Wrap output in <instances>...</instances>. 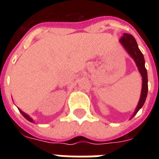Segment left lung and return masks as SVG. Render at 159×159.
<instances>
[{"mask_svg":"<svg viewBox=\"0 0 159 159\" xmlns=\"http://www.w3.org/2000/svg\"><path fill=\"white\" fill-rule=\"evenodd\" d=\"M120 42L123 45L124 48H125V50L128 52L129 54L130 55L134 60V62L138 67L139 71L142 76V80H143L140 98H139L138 106L135 109V111L134 112L133 116L131 117V118H133L145 102L147 94H148V75H147V70L144 66L145 61H144L143 55L139 50L137 42H136L135 39L133 37V35H131L129 34H124L123 36L120 39Z\"/></svg>","mask_w":159,"mask_h":159,"instance_id":"left-lung-1","label":"left lung"}]
</instances>
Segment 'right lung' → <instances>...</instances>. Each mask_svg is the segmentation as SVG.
<instances>
[{"mask_svg":"<svg viewBox=\"0 0 159 159\" xmlns=\"http://www.w3.org/2000/svg\"><path fill=\"white\" fill-rule=\"evenodd\" d=\"M19 111H20V113H21V115H22V116H23L24 117H25V118L26 120H27L30 121V122L34 123L33 120H32V119H31L30 117V116H29L28 115H27V114H25V112H23V111H21V110H20V109H19Z\"/></svg>","mask_w":159,"mask_h":159,"instance_id":"right-lung-1","label":"right lung"}]
</instances>
